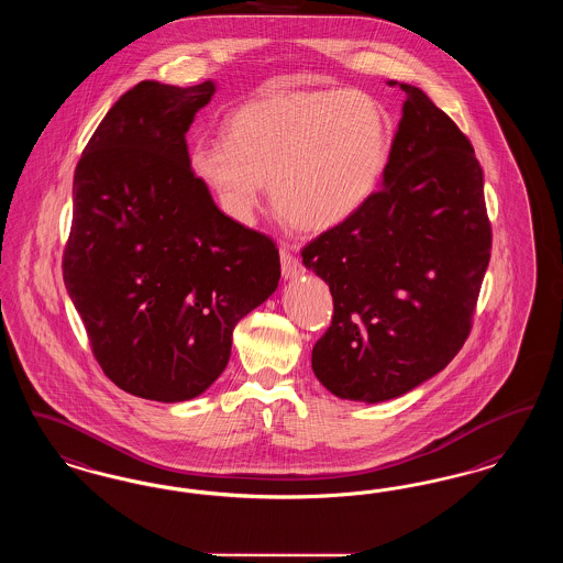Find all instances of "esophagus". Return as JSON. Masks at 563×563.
Instances as JSON below:
<instances>
[{
	"label": "esophagus",
	"mask_w": 563,
	"mask_h": 563,
	"mask_svg": "<svg viewBox=\"0 0 563 563\" xmlns=\"http://www.w3.org/2000/svg\"><path fill=\"white\" fill-rule=\"evenodd\" d=\"M280 268H283V276L289 280V278H297L303 268L299 264V260L292 255V251L289 247H280Z\"/></svg>",
	"instance_id": "obj_1"
}]
</instances>
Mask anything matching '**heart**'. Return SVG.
<instances>
[{"mask_svg": "<svg viewBox=\"0 0 563 563\" xmlns=\"http://www.w3.org/2000/svg\"><path fill=\"white\" fill-rule=\"evenodd\" d=\"M389 121L366 91L347 88L266 93L225 123V137H202L190 167L225 216L251 224L271 186L280 218L322 232L352 218L382 180Z\"/></svg>", "mask_w": 563, "mask_h": 563, "instance_id": "obj_1", "label": "heart"}]
</instances>
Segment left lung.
<instances>
[{
  "instance_id": "8db88e82",
  "label": "left lung",
  "mask_w": 563,
  "mask_h": 563,
  "mask_svg": "<svg viewBox=\"0 0 563 563\" xmlns=\"http://www.w3.org/2000/svg\"><path fill=\"white\" fill-rule=\"evenodd\" d=\"M400 90L382 188L301 251L333 295L314 375L338 398L368 405L415 389L459 354L493 247L472 142L426 91Z\"/></svg>"
}]
</instances>
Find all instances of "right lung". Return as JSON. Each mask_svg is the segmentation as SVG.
<instances>
[{
  "label": "right lung",
  "mask_w": 563,
  "mask_h": 563,
  "mask_svg": "<svg viewBox=\"0 0 563 563\" xmlns=\"http://www.w3.org/2000/svg\"><path fill=\"white\" fill-rule=\"evenodd\" d=\"M213 93L140 81L75 167L63 278L104 375L146 400L202 394L280 278L271 236L222 213L190 167L186 132Z\"/></svg>",
  "instance_id": "1"
}]
</instances>
